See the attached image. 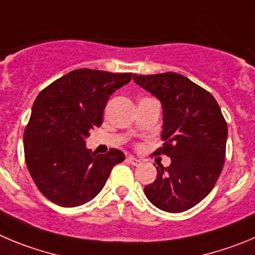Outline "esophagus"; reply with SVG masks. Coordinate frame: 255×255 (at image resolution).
I'll list each match as a JSON object with an SVG mask.
<instances>
[{
  "mask_svg": "<svg viewBox=\"0 0 255 255\" xmlns=\"http://www.w3.org/2000/svg\"><path fill=\"white\" fill-rule=\"evenodd\" d=\"M127 161L129 163H132L133 166H139L142 163V161L141 160H138V158H135V157H133V156H129L127 158Z\"/></svg>",
  "mask_w": 255,
  "mask_h": 255,
  "instance_id": "34e87169",
  "label": "esophagus"
}]
</instances>
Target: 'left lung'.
<instances>
[{"label":"left lung","instance_id":"obj_1","mask_svg":"<svg viewBox=\"0 0 255 255\" xmlns=\"http://www.w3.org/2000/svg\"><path fill=\"white\" fill-rule=\"evenodd\" d=\"M163 108L162 147L171 165H158L157 177L144 187L147 199L167 213H182L205 199L225 161L228 126L213 95L177 73L133 75Z\"/></svg>","mask_w":255,"mask_h":255}]
</instances>
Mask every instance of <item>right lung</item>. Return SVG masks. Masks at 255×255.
<instances>
[{
	"mask_svg": "<svg viewBox=\"0 0 255 255\" xmlns=\"http://www.w3.org/2000/svg\"><path fill=\"white\" fill-rule=\"evenodd\" d=\"M132 73L77 69L40 92L23 132L27 170L51 203L74 208L94 199L125 153L112 148L97 154L85 138L103 122L109 97Z\"/></svg>",
	"mask_w": 255,
	"mask_h": 255,
	"instance_id": "obj_1",
	"label": "right lung"
}]
</instances>
